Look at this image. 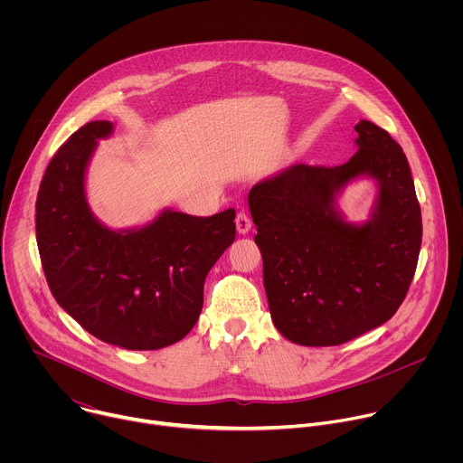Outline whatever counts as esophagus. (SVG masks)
Here are the masks:
<instances>
[{
    "instance_id": "obj_1",
    "label": "esophagus",
    "mask_w": 463,
    "mask_h": 463,
    "mask_svg": "<svg viewBox=\"0 0 463 463\" xmlns=\"http://www.w3.org/2000/svg\"><path fill=\"white\" fill-rule=\"evenodd\" d=\"M250 227H252V222H250L249 214L245 211H240L236 214V229H238V232L240 234H247L250 231Z\"/></svg>"
}]
</instances>
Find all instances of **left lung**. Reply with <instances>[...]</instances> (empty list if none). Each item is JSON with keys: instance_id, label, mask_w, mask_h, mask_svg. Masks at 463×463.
Segmentation results:
<instances>
[{"instance_id": "1", "label": "left lung", "mask_w": 463, "mask_h": 463, "mask_svg": "<svg viewBox=\"0 0 463 463\" xmlns=\"http://www.w3.org/2000/svg\"><path fill=\"white\" fill-rule=\"evenodd\" d=\"M354 157L295 165L254 184L249 209L263 286L279 332L304 346H337L384 324L403 304L421 247V209L403 148L370 120L355 126ZM368 173L380 183L374 218L355 228L335 194Z\"/></svg>"}]
</instances>
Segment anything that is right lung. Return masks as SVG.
Returning a JSON list of instances; mask_svg holds the SVG:
<instances>
[{
  "label": "right lung",
  "mask_w": 463,
  "mask_h": 463,
  "mask_svg": "<svg viewBox=\"0 0 463 463\" xmlns=\"http://www.w3.org/2000/svg\"><path fill=\"white\" fill-rule=\"evenodd\" d=\"M111 122L91 120L52 156L36 197V241L56 302L93 337L128 350L181 341L200 318L205 277L234 241V209L211 218L163 213L115 232L90 213L84 172Z\"/></svg>",
  "instance_id": "obj_1"
}]
</instances>
